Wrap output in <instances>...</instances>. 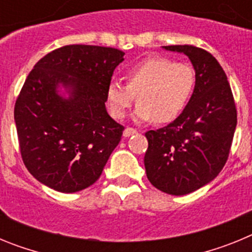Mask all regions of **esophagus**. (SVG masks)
Listing matches in <instances>:
<instances>
[{"label": "esophagus", "mask_w": 252, "mask_h": 252, "mask_svg": "<svg viewBox=\"0 0 252 252\" xmlns=\"http://www.w3.org/2000/svg\"><path fill=\"white\" fill-rule=\"evenodd\" d=\"M136 132H137L136 128L126 127V128H125V131H124V136L128 137V136H131V135H133V133H136Z\"/></svg>", "instance_id": "34e87169"}]
</instances>
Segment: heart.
<instances>
[{"label":"heart","mask_w":252,"mask_h":252,"mask_svg":"<svg viewBox=\"0 0 252 252\" xmlns=\"http://www.w3.org/2000/svg\"><path fill=\"white\" fill-rule=\"evenodd\" d=\"M125 81L126 86L111 82L106 88V103L113 119H124L137 97V121L170 124L188 106L195 87V70L190 64L170 58L150 57L128 68Z\"/></svg>","instance_id":"b5f03b06"}]
</instances>
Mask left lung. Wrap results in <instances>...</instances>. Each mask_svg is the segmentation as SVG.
I'll return each instance as SVG.
<instances>
[{
	"label": "left lung",
	"instance_id": "8db88e82",
	"mask_svg": "<svg viewBox=\"0 0 252 252\" xmlns=\"http://www.w3.org/2000/svg\"><path fill=\"white\" fill-rule=\"evenodd\" d=\"M164 49L184 53L195 70L188 106L175 121L145 133L146 175L155 188L171 195L192 193L223 169L237 125L235 99L216 58L193 45Z\"/></svg>",
	"mask_w": 252,
	"mask_h": 252
}]
</instances>
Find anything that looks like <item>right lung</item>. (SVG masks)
Instances as JSON below:
<instances>
[{"label": "right lung", "instance_id": "add662e5", "mask_svg": "<svg viewBox=\"0 0 252 252\" xmlns=\"http://www.w3.org/2000/svg\"><path fill=\"white\" fill-rule=\"evenodd\" d=\"M125 53L65 45L35 64L15 103L22 161L40 183L62 193L88 188L102 174L125 127L107 113L106 88ZM63 84L69 98L57 94Z\"/></svg>", "mask_w": 252, "mask_h": 252}]
</instances>
